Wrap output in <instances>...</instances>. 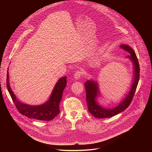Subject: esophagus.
Returning a JSON list of instances; mask_svg holds the SVG:
<instances>
[{
	"mask_svg": "<svg viewBox=\"0 0 152 152\" xmlns=\"http://www.w3.org/2000/svg\"><path fill=\"white\" fill-rule=\"evenodd\" d=\"M82 72L80 70H77L74 75V78L76 79H79L82 76Z\"/></svg>",
	"mask_w": 152,
	"mask_h": 152,
	"instance_id": "esophagus-1",
	"label": "esophagus"
}]
</instances>
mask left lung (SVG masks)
Returning <instances> with one entry per match:
<instances>
[{
    "instance_id": "left-lung-1",
    "label": "left lung",
    "mask_w": 152,
    "mask_h": 152,
    "mask_svg": "<svg viewBox=\"0 0 152 152\" xmlns=\"http://www.w3.org/2000/svg\"><path fill=\"white\" fill-rule=\"evenodd\" d=\"M120 48L127 52L129 53L127 57L131 59L134 66V80L132 85V88L129 93L127 97L120 103V104L114 109L107 110L99 106L96 101V97L99 92L98 86L97 83H95L93 80H88L85 82L84 86L86 91V100L87 103L89 112L95 117L99 118H104L113 117L128 107L131 104L135 93L137 90L138 81L140 79V66L138 61V58L134 50L129 46L122 45Z\"/></svg>"
}]
</instances>
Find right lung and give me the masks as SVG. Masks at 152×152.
Wrapping results in <instances>:
<instances>
[{
  "mask_svg": "<svg viewBox=\"0 0 152 152\" xmlns=\"http://www.w3.org/2000/svg\"><path fill=\"white\" fill-rule=\"evenodd\" d=\"M66 85V77H61L55 85L50 98L46 103L39 106H30L21 103L16 99L10 88L8 70H7V86L8 92L18 112L29 118H34L42 121H50L53 119L59 113V103Z\"/></svg>",
  "mask_w": 152,
  "mask_h": 152,
  "instance_id": "right-lung-1",
  "label": "right lung"
}]
</instances>
